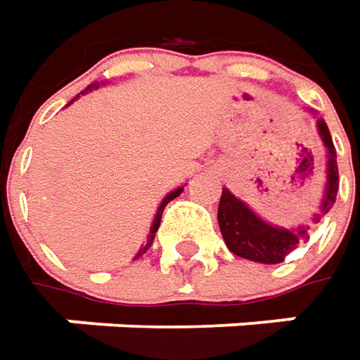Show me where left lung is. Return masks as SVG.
<instances>
[{"mask_svg":"<svg viewBox=\"0 0 360 360\" xmlns=\"http://www.w3.org/2000/svg\"><path fill=\"white\" fill-rule=\"evenodd\" d=\"M316 117L313 109H309ZM316 133L327 149V183L321 197L319 209L311 217V225H316L321 219L330 211V207L337 201L339 191V167H337V151L330 139L325 119H316ZM217 221L221 235L231 253L243 257L247 261L263 263V265H277L287 259L297 247H301L309 239V225L297 227H281L269 223L261 215H257L243 199L235 197L233 193L223 187L221 201H219Z\"/></svg>","mask_w":360,"mask_h":360,"instance_id":"8db88e82","label":"left lung"}]
</instances>
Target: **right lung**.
Returning a JSON list of instances; mask_svg holds the SVG:
<instances>
[{
  "mask_svg": "<svg viewBox=\"0 0 360 360\" xmlns=\"http://www.w3.org/2000/svg\"><path fill=\"white\" fill-rule=\"evenodd\" d=\"M97 87H99V83H91V85H89V87L85 89V91H81V95L87 94V91H94V89H97ZM75 99H79V95H75V97H73V99L69 101L68 105H71V103H73ZM183 189H185V187H177V189H173V191L167 193V195L163 197V201H161V203H159V207H157V213H155V217H153V223H151V231H149V235H147V241H145V245H141V249H139V253L135 255V259H139V257H141V255L145 253V251H147L149 247H151V243H153V239H155L157 229H159V223H161V215H163V209L167 207L169 201H173L175 197H179L181 193H183Z\"/></svg>",
  "mask_w": 360,
  "mask_h": 360,
  "instance_id": "obj_1",
  "label": "right lung"
}]
</instances>
